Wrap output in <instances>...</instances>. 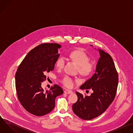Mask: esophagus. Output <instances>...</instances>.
I'll list each match as a JSON object with an SVG mask.
<instances>
[{
    "label": "esophagus",
    "instance_id": "1",
    "mask_svg": "<svg viewBox=\"0 0 133 133\" xmlns=\"http://www.w3.org/2000/svg\"><path fill=\"white\" fill-rule=\"evenodd\" d=\"M64 92L65 94H71L72 93V91L71 90H68V89H66L65 90H64Z\"/></svg>",
    "mask_w": 133,
    "mask_h": 133
}]
</instances>
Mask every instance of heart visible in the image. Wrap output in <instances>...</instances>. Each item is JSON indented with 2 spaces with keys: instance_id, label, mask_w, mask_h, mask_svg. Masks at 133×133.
Masks as SVG:
<instances>
[{
  "instance_id": "1",
  "label": "heart",
  "mask_w": 133,
  "mask_h": 133,
  "mask_svg": "<svg viewBox=\"0 0 133 133\" xmlns=\"http://www.w3.org/2000/svg\"><path fill=\"white\" fill-rule=\"evenodd\" d=\"M69 57L71 60L78 65V70L79 73L87 75L90 74L94 68V64L92 62L88 61V56L82 50L78 49L72 51ZM65 64V59L63 57H59L56 61V66L58 69L63 68ZM62 83L66 87L70 88L73 86L74 81L68 76H65L61 81Z\"/></svg>"
}]
</instances>
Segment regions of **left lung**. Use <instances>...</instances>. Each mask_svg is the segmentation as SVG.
<instances>
[{
	"label": "left lung",
	"mask_w": 133,
	"mask_h": 133,
	"mask_svg": "<svg viewBox=\"0 0 133 133\" xmlns=\"http://www.w3.org/2000/svg\"><path fill=\"white\" fill-rule=\"evenodd\" d=\"M98 50L100 58L95 73L80 87L91 89L94 92L89 96L76 92L78 100L72 106L74 112L84 120H90L102 114L113 102L117 91L118 75L114 63L108 54Z\"/></svg>",
	"instance_id": "left-lung-1"
}]
</instances>
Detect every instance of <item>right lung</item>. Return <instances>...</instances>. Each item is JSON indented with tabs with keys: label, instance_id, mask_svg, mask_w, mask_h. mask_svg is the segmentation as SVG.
<instances>
[{
	"label": "right lung",
	"instance_id": "add662e5",
	"mask_svg": "<svg viewBox=\"0 0 133 133\" xmlns=\"http://www.w3.org/2000/svg\"><path fill=\"white\" fill-rule=\"evenodd\" d=\"M57 43H44L31 49L19 65L15 75L18 98L23 107L37 116L47 114L55 107V99L63 93L57 85L46 91L42 83L46 80V74L54 69L59 57Z\"/></svg>",
	"mask_w": 133,
	"mask_h": 133
}]
</instances>
